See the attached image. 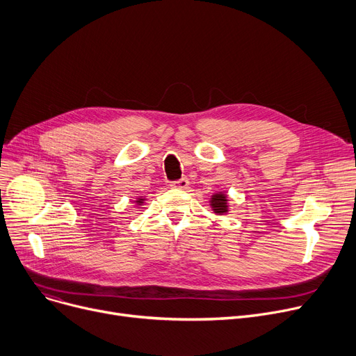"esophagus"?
<instances>
[{"label":"esophagus","mask_w":356,"mask_h":356,"mask_svg":"<svg viewBox=\"0 0 356 356\" xmlns=\"http://www.w3.org/2000/svg\"><path fill=\"white\" fill-rule=\"evenodd\" d=\"M170 186L175 187V188H187L188 187V180L186 177H181L180 180L173 181Z\"/></svg>","instance_id":"esophagus-1"}]
</instances>
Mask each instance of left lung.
Returning <instances> with one entry per match:
<instances>
[{
	"mask_svg": "<svg viewBox=\"0 0 356 356\" xmlns=\"http://www.w3.org/2000/svg\"><path fill=\"white\" fill-rule=\"evenodd\" d=\"M209 203L213 213H216L218 216L227 215L229 213V196L226 192H215L210 196Z\"/></svg>",
	"mask_w": 356,
	"mask_h": 356,
	"instance_id": "8db88e82",
	"label": "left lung"
}]
</instances>
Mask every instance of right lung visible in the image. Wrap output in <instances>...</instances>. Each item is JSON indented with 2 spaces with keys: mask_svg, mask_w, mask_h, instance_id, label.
Segmentation results:
<instances>
[{
  "mask_svg": "<svg viewBox=\"0 0 356 356\" xmlns=\"http://www.w3.org/2000/svg\"><path fill=\"white\" fill-rule=\"evenodd\" d=\"M145 202H146V197H145V196H137L136 200H134V204H136V206H143Z\"/></svg>",
  "mask_w": 356,
  "mask_h": 356,
  "instance_id": "right-lung-1",
  "label": "right lung"
}]
</instances>
